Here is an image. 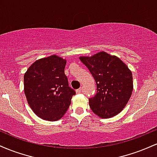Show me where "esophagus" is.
Instances as JSON below:
<instances>
[{
    "mask_svg": "<svg viewBox=\"0 0 157 157\" xmlns=\"http://www.w3.org/2000/svg\"><path fill=\"white\" fill-rule=\"evenodd\" d=\"M81 91H82V88H80V89H77L76 90V92L77 93V94H80V93H81Z\"/></svg>",
    "mask_w": 157,
    "mask_h": 157,
    "instance_id": "esophagus-1",
    "label": "esophagus"
}]
</instances>
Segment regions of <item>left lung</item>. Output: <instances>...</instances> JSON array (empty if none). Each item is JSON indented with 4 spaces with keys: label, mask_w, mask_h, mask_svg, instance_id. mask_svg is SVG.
Returning <instances> with one entry per match:
<instances>
[{
    "label": "left lung",
    "mask_w": 157,
    "mask_h": 157,
    "mask_svg": "<svg viewBox=\"0 0 157 157\" xmlns=\"http://www.w3.org/2000/svg\"><path fill=\"white\" fill-rule=\"evenodd\" d=\"M97 83V94L89 99V105L101 118H111L121 112L133 91L132 73L114 55L100 52L91 57H79Z\"/></svg>",
    "instance_id": "obj_1"
}]
</instances>
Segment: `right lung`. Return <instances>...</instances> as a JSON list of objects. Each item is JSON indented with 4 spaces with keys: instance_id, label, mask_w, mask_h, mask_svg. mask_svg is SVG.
Returning <instances> with one entry per match:
<instances>
[{
    "instance_id": "add662e5",
    "label": "right lung",
    "mask_w": 157,
    "mask_h": 157,
    "mask_svg": "<svg viewBox=\"0 0 157 157\" xmlns=\"http://www.w3.org/2000/svg\"><path fill=\"white\" fill-rule=\"evenodd\" d=\"M66 60L57 55L39 59L24 74V92L33 112L47 121L63 117L75 90L68 86L64 73Z\"/></svg>"
}]
</instances>
